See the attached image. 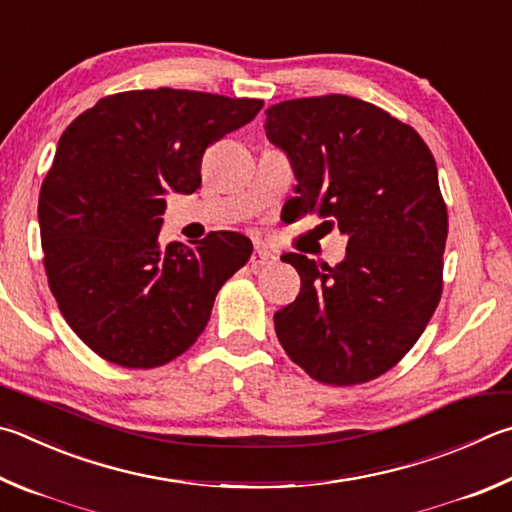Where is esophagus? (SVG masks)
<instances>
[{
    "label": "esophagus",
    "mask_w": 512,
    "mask_h": 512,
    "mask_svg": "<svg viewBox=\"0 0 512 512\" xmlns=\"http://www.w3.org/2000/svg\"><path fill=\"white\" fill-rule=\"evenodd\" d=\"M275 259H277V257H275V253H271V250H266V248H255L253 257H250V264H253L255 268H259V266L273 264Z\"/></svg>",
    "instance_id": "obj_1"
}]
</instances>
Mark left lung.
Segmentation results:
<instances>
[{"label": "left lung", "mask_w": 512, "mask_h": 512, "mask_svg": "<svg viewBox=\"0 0 512 512\" xmlns=\"http://www.w3.org/2000/svg\"><path fill=\"white\" fill-rule=\"evenodd\" d=\"M264 129L293 165L295 217L318 212L349 235L338 266L282 257L302 288L275 313L280 345L324 385L383 376L421 338L443 291L448 210L430 147L385 109L342 94L277 102Z\"/></svg>", "instance_id": "1"}]
</instances>
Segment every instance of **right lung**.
Instances as JSON below:
<instances>
[{
  "instance_id": "obj_1",
  "label": "right lung",
  "mask_w": 512,
  "mask_h": 512,
  "mask_svg": "<svg viewBox=\"0 0 512 512\" xmlns=\"http://www.w3.org/2000/svg\"><path fill=\"white\" fill-rule=\"evenodd\" d=\"M264 100L185 89L100 98L64 129L40 190L44 271L76 336L114 365L154 369L190 349L219 288L253 253L232 230L163 246L165 194L201 185L203 152Z\"/></svg>"
}]
</instances>
